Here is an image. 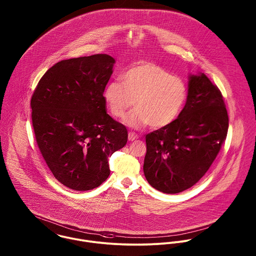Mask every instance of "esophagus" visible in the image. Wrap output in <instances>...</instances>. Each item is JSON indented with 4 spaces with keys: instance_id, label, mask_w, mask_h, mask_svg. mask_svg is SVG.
<instances>
[{
    "instance_id": "34e87169",
    "label": "esophagus",
    "mask_w": 256,
    "mask_h": 256,
    "mask_svg": "<svg viewBox=\"0 0 256 256\" xmlns=\"http://www.w3.org/2000/svg\"><path fill=\"white\" fill-rule=\"evenodd\" d=\"M139 138V135L135 132H129L128 133V140L129 141H134V140H137Z\"/></svg>"
}]
</instances>
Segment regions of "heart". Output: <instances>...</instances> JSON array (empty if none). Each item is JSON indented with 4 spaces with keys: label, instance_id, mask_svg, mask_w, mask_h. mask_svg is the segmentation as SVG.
Here are the masks:
<instances>
[{
    "label": "heart",
    "instance_id": "heart-1",
    "mask_svg": "<svg viewBox=\"0 0 256 256\" xmlns=\"http://www.w3.org/2000/svg\"><path fill=\"white\" fill-rule=\"evenodd\" d=\"M121 82H110L104 90V100L110 113L121 117L132 128L150 125L160 129L172 124L187 98V86L182 78L174 76L164 68L152 64L136 65L121 74Z\"/></svg>",
    "mask_w": 256,
    "mask_h": 256
}]
</instances>
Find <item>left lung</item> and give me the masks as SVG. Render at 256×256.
Wrapping results in <instances>:
<instances>
[{"instance_id":"obj_1","label":"left lung","mask_w":256,"mask_h":256,"mask_svg":"<svg viewBox=\"0 0 256 256\" xmlns=\"http://www.w3.org/2000/svg\"><path fill=\"white\" fill-rule=\"evenodd\" d=\"M186 104L176 121L146 135L144 174L156 190L176 194L207 172L226 138L228 116L217 86L189 74Z\"/></svg>"}]
</instances>
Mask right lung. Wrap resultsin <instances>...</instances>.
I'll return each mask as SVG.
<instances>
[{
  "label": "right lung",
  "instance_id": "right-lung-1",
  "mask_svg": "<svg viewBox=\"0 0 256 256\" xmlns=\"http://www.w3.org/2000/svg\"><path fill=\"white\" fill-rule=\"evenodd\" d=\"M114 63L108 54L60 61L32 98L37 146L55 178L73 190L104 182L108 158L127 143L126 127L106 113L104 100Z\"/></svg>",
  "mask_w": 256,
  "mask_h": 256
}]
</instances>
